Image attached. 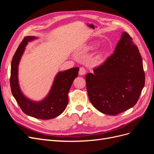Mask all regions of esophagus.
<instances>
[{
  "mask_svg": "<svg viewBox=\"0 0 154 154\" xmlns=\"http://www.w3.org/2000/svg\"><path fill=\"white\" fill-rule=\"evenodd\" d=\"M85 73H86L85 69L83 67H81L80 69V71H79V74H80V76H83L84 75V74H85Z\"/></svg>",
  "mask_w": 154,
  "mask_h": 154,
  "instance_id": "esophagus-1",
  "label": "esophagus"
}]
</instances>
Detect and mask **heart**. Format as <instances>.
I'll list each match as a JSON object with an SVG mask.
<instances>
[{
	"instance_id": "b5f03b06",
	"label": "heart",
	"mask_w": 154,
	"mask_h": 154,
	"mask_svg": "<svg viewBox=\"0 0 154 154\" xmlns=\"http://www.w3.org/2000/svg\"><path fill=\"white\" fill-rule=\"evenodd\" d=\"M98 45H99V43H94V44H92L90 46L89 49H94V48H97Z\"/></svg>"
}]
</instances>
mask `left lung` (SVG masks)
Masks as SVG:
<instances>
[{
  "mask_svg": "<svg viewBox=\"0 0 154 154\" xmlns=\"http://www.w3.org/2000/svg\"><path fill=\"white\" fill-rule=\"evenodd\" d=\"M145 75L139 49L123 32L114 54L85 76L88 98L101 112L114 116L136 104Z\"/></svg>",
  "mask_w": 154,
  "mask_h": 154,
  "instance_id": "obj_1",
  "label": "left lung"
}]
</instances>
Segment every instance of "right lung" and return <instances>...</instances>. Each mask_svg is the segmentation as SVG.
Listing matches in <instances>:
<instances>
[{
    "label": "right lung",
    "mask_w": 154,
    "mask_h": 154,
    "mask_svg": "<svg viewBox=\"0 0 154 154\" xmlns=\"http://www.w3.org/2000/svg\"><path fill=\"white\" fill-rule=\"evenodd\" d=\"M37 39L35 36H26L14 54L11 66L10 86L12 94L24 112L31 117L50 119L57 117L68 105V93L72 82L78 74V67L60 71L54 77L51 89L43 100L36 101L27 97L22 92L18 82V66L28 42Z\"/></svg>",
    "instance_id": "right-lung-1"
}]
</instances>
